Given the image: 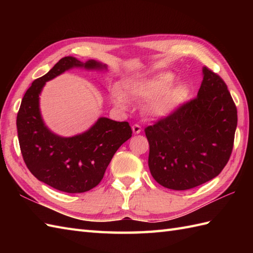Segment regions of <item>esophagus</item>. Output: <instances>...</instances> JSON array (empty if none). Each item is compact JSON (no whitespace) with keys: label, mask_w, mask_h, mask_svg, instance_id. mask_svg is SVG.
<instances>
[{"label":"esophagus","mask_w":253,"mask_h":253,"mask_svg":"<svg viewBox=\"0 0 253 253\" xmlns=\"http://www.w3.org/2000/svg\"><path fill=\"white\" fill-rule=\"evenodd\" d=\"M132 131H133V133H140L141 132V126L138 125V124L132 125Z\"/></svg>","instance_id":"34e87169"}]
</instances>
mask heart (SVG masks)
Wrapping results in <instances>:
<instances>
[{
	"label": "heart",
	"instance_id": "heart-1",
	"mask_svg": "<svg viewBox=\"0 0 253 253\" xmlns=\"http://www.w3.org/2000/svg\"><path fill=\"white\" fill-rule=\"evenodd\" d=\"M174 76L170 73L161 74L152 79L142 82H127L124 84L123 91L114 89L112 92L113 101L122 109H127L129 100H149L148 111L155 116L169 115L174 112L188 96V88L185 84L170 85Z\"/></svg>",
	"mask_w": 253,
	"mask_h": 253
}]
</instances>
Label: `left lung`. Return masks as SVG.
Instances as JSON below:
<instances>
[{"label":"left lung","mask_w":253,"mask_h":253,"mask_svg":"<svg viewBox=\"0 0 253 253\" xmlns=\"http://www.w3.org/2000/svg\"><path fill=\"white\" fill-rule=\"evenodd\" d=\"M202 71L196 98L144 129L150 171L169 189L187 190L213 179L233 151L237 109L224 80L207 66Z\"/></svg>","instance_id":"obj_1"}]
</instances>
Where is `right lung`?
Wrapping results in <instances>:
<instances>
[{"label": "right lung", "mask_w": 253, "mask_h": 253, "mask_svg": "<svg viewBox=\"0 0 253 253\" xmlns=\"http://www.w3.org/2000/svg\"><path fill=\"white\" fill-rule=\"evenodd\" d=\"M73 67L105 69L96 61L65 56L26 91L17 113L18 140L27 168L37 179L60 191L80 193L99 185L113 155L132 135L128 122L101 117L89 130L69 138L47 129L40 114L39 94L46 82Z\"/></svg>", "instance_id": "add662e5"}]
</instances>
